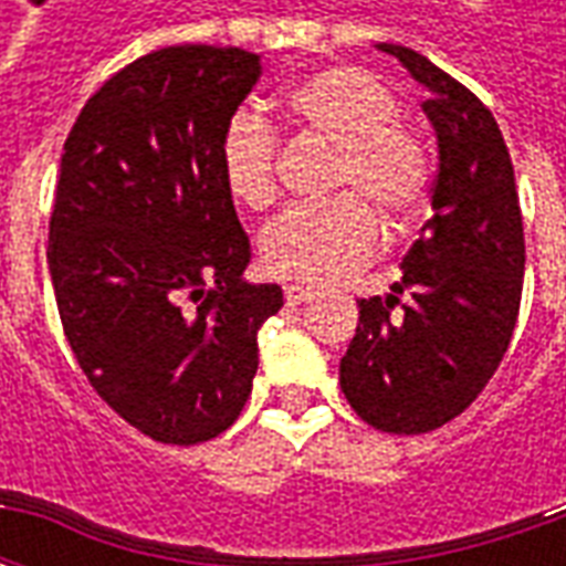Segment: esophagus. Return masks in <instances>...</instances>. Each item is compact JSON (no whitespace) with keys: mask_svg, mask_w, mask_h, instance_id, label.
I'll return each mask as SVG.
<instances>
[{"mask_svg":"<svg viewBox=\"0 0 566 566\" xmlns=\"http://www.w3.org/2000/svg\"><path fill=\"white\" fill-rule=\"evenodd\" d=\"M315 296L312 287H303V284H284V300L287 306H300V303H308Z\"/></svg>","mask_w":566,"mask_h":566,"instance_id":"esophagus-1","label":"esophagus"}]
</instances>
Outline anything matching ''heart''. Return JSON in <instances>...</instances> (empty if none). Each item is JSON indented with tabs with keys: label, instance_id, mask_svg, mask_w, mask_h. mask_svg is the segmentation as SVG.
<instances>
[{
	"label": "heart",
	"instance_id": "heart-1",
	"mask_svg": "<svg viewBox=\"0 0 566 566\" xmlns=\"http://www.w3.org/2000/svg\"><path fill=\"white\" fill-rule=\"evenodd\" d=\"M279 112L294 133L331 145L324 193L339 197L282 211L260 235V263L284 282H336L376 254L379 223L373 213L391 233L421 214L430 187L427 150L397 120V96L367 69H318L284 91ZM275 157L279 139L263 117L239 112L227 120L218 166L239 206H272Z\"/></svg>",
	"mask_w": 566,
	"mask_h": 566
}]
</instances>
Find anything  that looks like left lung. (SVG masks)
I'll use <instances>...</instances> for the list:
<instances>
[{"mask_svg":"<svg viewBox=\"0 0 566 566\" xmlns=\"http://www.w3.org/2000/svg\"><path fill=\"white\" fill-rule=\"evenodd\" d=\"M376 48L427 91L421 112L439 169L433 218L400 263V282L388 296L360 300L339 385L376 430L427 433L473 403L510 348L524 279L522 209L510 150L485 105L412 48Z\"/></svg>","mask_w":566,"mask_h":566,"instance_id":"1","label":"left lung"}]
</instances>
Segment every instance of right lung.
Wrapping results in <instances>:
<instances>
[{
    "mask_svg": "<svg viewBox=\"0 0 566 566\" xmlns=\"http://www.w3.org/2000/svg\"><path fill=\"white\" fill-rule=\"evenodd\" d=\"M258 78L242 48H160L105 81L63 145L48 233L60 321L93 391L157 442L233 424L258 331L284 303L279 284L239 279L251 245L218 166Z\"/></svg>",
    "mask_w": 566,
    "mask_h": 566,
    "instance_id": "right-lung-1",
    "label": "right lung"
}]
</instances>
